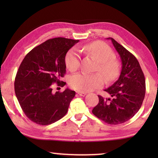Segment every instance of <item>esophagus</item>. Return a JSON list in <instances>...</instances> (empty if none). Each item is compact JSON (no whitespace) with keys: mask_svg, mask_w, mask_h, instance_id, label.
<instances>
[{"mask_svg":"<svg viewBox=\"0 0 158 158\" xmlns=\"http://www.w3.org/2000/svg\"><path fill=\"white\" fill-rule=\"evenodd\" d=\"M77 93L78 95H81V96H84V95H86V93H85V92H81V91H77Z\"/></svg>","mask_w":158,"mask_h":158,"instance_id":"obj_1","label":"esophagus"}]
</instances>
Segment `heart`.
<instances>
[{"mask_svg":"<svg viewBox=\"0 0 158 158\" xmlns=\"http://www.w3.org/2000/svg\"><path fill=\"white\" fill-rule=\"evenodd\" d=\"M81 51L92 56L98 61L96 70L103 74L108 81H114L118 77L120 63L114 58V51L108 44L101 41H96L84 45L81 48ZM65 62L69 70H77L80 65V56L78 52L74 49L69 50L65 56ZM103 76L100 73H79L70 77L69 84L72 88L78 91H90L104 85L105 79Z\"/></svg>","mask_w":158,"mask_h":158,"instance_id":"heart-1","label":"heart"}]
</instances>
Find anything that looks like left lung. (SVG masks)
Segmentation results:
<instances>
[{
	"instance_id": "8db88e82",
	"label": "left lung",
	"mask_w": 158,
	"mask_h": 158,
	"mask_svg": "<svg viewBox=\"0 0 158 158\" xmlns=\"http://www.w3.org/2000/svg\"><path fill=\"white\" fill-rule=\"evenodd\" d=\"M119 53L122 69L118 79L105 90L112 99L98 95L99 102L93 114L110 125L121 124L135 116L141 108L146 93V81L139 63L129 51L109 37Z\"/></svg>"
}]
</instances>
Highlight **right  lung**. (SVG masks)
I'll list each match as a JSON object with an SVG mask.
<instances>
[{
  "instance_id": "right-lung-1",
  "label": "right lung",
  "mask_w": 158,
  "mask_h": 158,
  "mask_svg": "<svg viewBox=\"0 0 158 158\" xmlns=\"http://www.w3.org/2000/svg\"><path fill=\"white\" fill-rule=\"evenodd\" d=\"M79 40L65 37L49 39L26 54L18 69L15 91L23 113L40 125L53 123L65 116L75 92L66 89L53 92L54 83L60 81L66 72L67 52Z\"/></svg>"
}]
</instances>
